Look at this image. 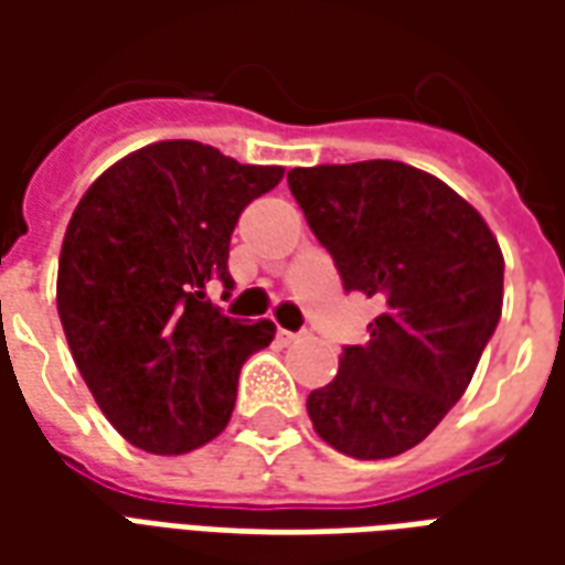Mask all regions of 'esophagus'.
Returning <instances> with one entry per match:
<instances>
[{
    "label": "esophagus",
    "mask_w": 565,
    "mask_h": 565,
    "mask_svg": "<svg viewBox=\"0 0 565 565\" xmlns=\"http://www.w3.org/2000/svg\"><path fill=\"white\" fill-rule=\"evenodd\" d=\"M278 339H281V344H294V342H299V332L278 330Z\"/></svg>",
    "instance_id": "obj_1"
}]
</instances>
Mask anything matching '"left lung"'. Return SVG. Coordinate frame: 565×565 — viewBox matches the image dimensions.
I'll return each instance as SVG.
<instances>
[{"label":"left lung","instance_id":"obj_1","mask_svg":"<svg viewBox=\"0 0 565 565\" xmlns=\"http://www.w3.org/2000/svg\"><path fill=\"white\" fill-rule=\"evenodd\" d=\"M287 184L344 290L381 306L308 417L348 457L405 454L460 403L497 332L502 250L466 199L405 162L290 169Z\"/></svg>","mask_w":565,"mask_h":565}]
</instances>
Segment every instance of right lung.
<instances>
[{"mask_svg":"<svg viewBox=\"0 0 565 565\" xmlns=\"http://www.w3.org/2000/svg\"><path fill=\"white\" fill-rule=\"evenodd\" d=\"M284 178L202 141L115 162L68 221L56 311L93 399L129 445L186 454L221 436L247 356L275 335L211 302L233 296L238 214Z\"/></svg>","mask_w":565,"mask_h":565,"instance_id":"1","label":"right lung"}]
</instances>
